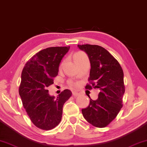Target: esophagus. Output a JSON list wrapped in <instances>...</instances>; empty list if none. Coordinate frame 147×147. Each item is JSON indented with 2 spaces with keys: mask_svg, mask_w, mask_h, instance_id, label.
Returning <instances> with one entry per match:
<instances>
[{
  "mask_svg": "<svg viewBox=\"0 0 147 147\" xmlns=\"http://www.w3.org/2000/svg\"><path fill=\"white\" fill-rule=\"evenodd\" d=\"M72 95H73L74 96H78V95H80V93H79L78 91H72Z\"/></svg>",
  "mask_w": 147,
  "mask_h": 147,
  "instance_id": "1",
  "label": "esophagus"
}]
</instances>
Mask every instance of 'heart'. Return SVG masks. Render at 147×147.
Returning <instances> with one entry per match:
<instances>
[{"label": "heart", "mask_w": 147, "mask_h": 147, "mask_svg": "<svg viewBox=\"0 0 147 147\" xmlns=\"http://www.w3.org/2000/svg\"><path fill=\"white\" fill-rule=\"evenodd\" d=\"M84 54L83 52H77V53H76L75 54H74V59H75L76 58H77V57H79V56H82V55H84ZM70 84H71V85H74V84L73 82H70Z\"/></svg>", "instance_id": "1"}]
</instances>
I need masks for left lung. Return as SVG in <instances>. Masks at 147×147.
Here are the masks:
<instances>
[{"mask_svg": "<svg viewBox=\"0 0 147 147\" xmlns=\"http://www.w3.org/2000/svg\"><path fill=\"white\" fill-rule=\"evenodd\" d=\"M88 54L91 64L86 89H99L98 99H90L89 105L82 112L94 127L103 128L116 117L123 107L125 93L123 71L118 61L105 48L97 45H78Z\"/></svg>", "mask_w": 147, "mask_h": 147, "instance_id": "1", "label": "left lung"}]
</instances>
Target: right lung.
<instances>
[{"instance_id": "obj_1", "label": "right lung", "mask_w": 147, "mask_h": 147, "mask_svg": "<svg viewBox=\"0 0 147 147\" xmlns=\"http://www.w3.org/2000/svg\"><path fill=\"white\" fill-rule=\"evenodd\" d=\"M70 46L44 49L29 59L21 75L19 94L28 115L33 124L42 130H51L60 123L63 106L71 96L65 89L56 98L47 88L54 84L59 63Z\"/></svg>"}]
</instances>
